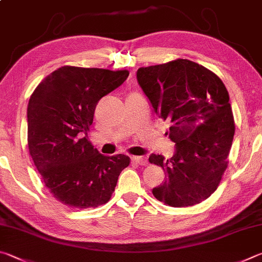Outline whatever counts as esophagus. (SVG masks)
<instances>
[{
    "mask_svg": "<svg viewBox=\"0 0 262 262\" xmlns=\"http://www.w3.org/2000/svg\"><path fill=\"white\" fill-rule=\"evenodd\" d=\"M132 162L137 163V164H140V166H146V164L148 163L147 160L144 157H132Z\"/></svg>",
    "mask_w": 262,
    "mask_h": 262,
    "instance_id": "1",
    "label": "esophagus"
}]
</instances>
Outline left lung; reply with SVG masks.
Listing matches in <instances>:
<instances>
[{"label": "left lung", "instance_id": "8db88e82", "mask_svg": "<svg viewBox=\"0 0 262 262\" xmlns=\"http://www.w3.org/2000/svg\"><path fill=\"white\" fill-rule=\"evenodd\" d=\"M137 80L153 112L171 123L167 134L175 143L170 159H148L167 175L153 195L171 207L200 204L217 189L235 135L226 86L208 69L182 58L139 68Z\"/></svg>", "mask_w": 262, "mask_h": 262}]
</instances>
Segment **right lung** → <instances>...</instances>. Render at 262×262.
<instances>
[{
	"label": "right lung",
	"mask_w": 262,
	"mask_h": 262,
	"mask_svg": "<svg viewBox=\"0 0 262 262\" xmlns=\"http://www.w3.org/2000/svg\"><path fill=\"white\" fill-rule=\"evenodd\" d=\"M127 70L62 67L40 82L27 105V144L41 178L59 203L94 208L108 203L124 154L105 157L87 140L96 104L126 80Z\"/></svg>",
	"instance_id": "obj_1"
}]
</instances>
